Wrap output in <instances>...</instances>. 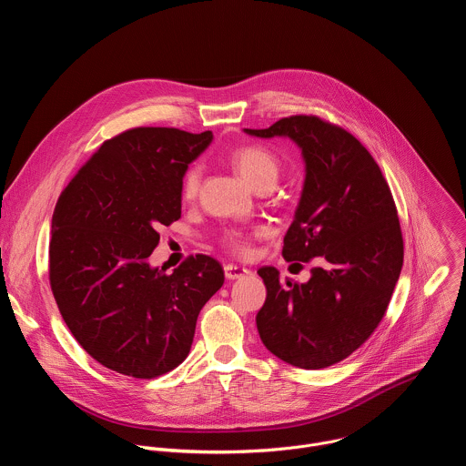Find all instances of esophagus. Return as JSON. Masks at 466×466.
I'll return each mask as SVG.
<instances>
[{"label":"esophagus","instance_id":"34e87169","mask_svg":"<svg viewBox=\"0 0 466 466\" xmlns=\"http://www.w3.org/2000/svg\"><path fill=\"white\" fill-rule=\"evenodd\" d=\"M250 271L245 269V268H239V265H234V263H227L225 265V277L228 280H238V279H243L247 277Z\"/></svg>","mask_w":466,"mask_h":466}]
</instances>
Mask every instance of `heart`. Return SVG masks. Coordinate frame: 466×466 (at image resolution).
<instances>
[{"instance_id":"obj_1","label":"heart","mask_w":466,"mask_h":466,"mask_svg":"<svg viewBox=\"0 0 466 466\" xmlns=\"http://www.w3.org/2000/svg\"><path fill=\"white\" fill-rule=\"evenodd\" d=\"M230 160L234 164V167L238 169V173L243 177V180L252 186L254 189L261 187V186H271L275 187V184L280 178L282 173V162L280 158L268 147L263 146H243L238 147L232 155ZM201 175L203 169L201 166H189L184 173L182 178V195L184 198H195L198 186H201ZM227 245L232 247L234 250H247V238L239 236V234H228L225 238Z\"/></svg>"}]
</instances>
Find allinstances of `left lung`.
Segmentation results:
<instances>
[{"mask_svg":"<svg viewBox=\"0 0 466 466\" xmlns=\"http://www.w3.org/2000/svg\"><path fill=\"white\" fill-rule=\"evenodd\" d=\"M245 132L288 137L302 149L306 178L282 256L317 263L306 284L282 282L275 268L258 271L268 288L258 334L293 367L339 363L378 328L402 271L404 239L389 184L358 138L317 116Z\"/></svg>","mask_w":466,"mask_h":466,"instance_id":"left-lung-1","label":"left lung"}]
</instances>
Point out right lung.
<instances>
[{"label":"right lung","instance_id":"right-lung-1","mask_svg":"<svg viewBox=\"0 0 466 466\" xmlns=\"http://www.w3.org/2000/svg\"><path fill=\"white\" fill-rule=\"evenodd\" d=\"M171 127H137L103 142L60 193L49 284L77 343L103 367L151 380L189 354L198 311L223 286L221 263L186 258L151 268L158 228L180 218L182 177L212 142Z\"/></svg>","mask_w":466,"mask_h":466}]
</instances>
